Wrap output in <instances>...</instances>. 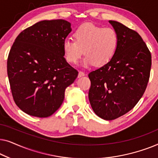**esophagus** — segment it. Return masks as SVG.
Segmentation results:
<instances>
[{
	"label": "esophagus",
	"mask_w": 158,
	"mask_h": 158,
	"mask_svg": "<svg viewBox=\"0 0 158 158\" xmlns=\"http://www.w3.org/2000/svg\"><path fill=\"white\" fill-rule=\"evenodd\" d=\"M85 75V73L83 72V71H79L78 73V77H81L82 76H84Z\"/></svg>",
	"instance_id": "esophagus-1"
}]
</instances>
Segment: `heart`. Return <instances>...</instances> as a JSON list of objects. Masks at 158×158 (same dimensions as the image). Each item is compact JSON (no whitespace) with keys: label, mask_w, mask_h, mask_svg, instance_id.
I'll return each mask as SVG.
<instances>
[{"label":"heart","mask_w":158,"mask_h":158,"mask_svg":"<svg viewBox=\"0 0 158 158\" xmlns=\"http://www.w3.org/2000/svg\"><path fill=\"white\" fill-rule=\"evenodd\" d=\"M74 40L66 39L62 48L67 61L77 64L84 53L83 64H94L102 67L109 63L115 55L118 44V36L115 29L103 28L93 23H84L75 30Z\"/></svg>","instance_id":"heart-1"}]
</instances>
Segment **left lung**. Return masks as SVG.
I'll return each instance as SVG.
<instances>
[{
    "label": "left lung",
    "mask_w": 158,
    "mask_h": 158,
    "mask_svg": "<svg viewBox=\"0 0 158 158\" xmlns=\"http://www.w3.org/2000/svg\"><path fill=\"white\" fill-rule=\"evenodd\" d=\"M118 36L115 55L109 63L88 74L90 103L95 114L105 120L124 115L140 100L150 75L152 57L137 31L109 21Z\"/></svg>",
    "instance_id": "obj_1"
}]
</instances>
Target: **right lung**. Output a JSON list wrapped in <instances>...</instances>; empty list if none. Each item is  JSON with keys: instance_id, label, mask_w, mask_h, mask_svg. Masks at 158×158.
I'll use <instances>...</instances> for the list:
<instances>
[{"instance_id": "1", "label": "right lung", "mask_w": 158, "mask_h": 158, "mask_svg": "<svg viewBox=\"0 0 158 158\" xmlns=\"http://www.w3.org/2000/svg\"><path fill=\"white\" fill-rule=\"evenodd\" d=\"M70 25L63 19L40 21L21 31L12 45L7 60L10 90L16 104L29 115H52L77 77L62 48Z\"/></svg>"}]
</instances>
